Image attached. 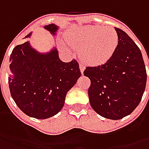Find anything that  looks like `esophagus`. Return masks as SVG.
Listing matches in <instances>:
<instances>
[{"label": "esophagus", "instance_id": "obj_1", "mask_svg": "<svg viewBox=\"0 0 149 149\" xmlns=\"http://www.w3.org/2000/svg\"><path fill=\"white\" fill-rule=\"evenodd\" d=\"M84 69H85V66L83 64H79V70H80V72H81V74H83L84 73Z\"/></svg>", "mask_w": 149, "mask_h": 149}]
</instances>
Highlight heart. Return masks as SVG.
I'll list each match as a JSON object with an SVG mask.
<instances>
[{
  "instance_id": "heart-1",
  "label": "heart",
  "mask_w": 149,
  "mask_h": 149,
  "mask_svg": "<svg viewBox=\"0 0 149 149\" xmlns=\"http://www.w3.org/2000/svg\"><path fill=\"white\" fill-rule=\"evenodd\" d=\"M71 47L81 49L82 58L91 65H102L113 55L118 44L117 31L111 27L82 26L65 36Z\"/></svg>"
}]
</instances>
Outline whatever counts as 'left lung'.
<instances>
[{
    "instance_id": "left-lung-1",
    "label": "left lung",
    "mask_w": 149,
    "mask_h": 149,
    "mask_svg": "<svg viewBox=\"0 0 149 149\" xmlns=\"http://www.w3.org/2000/svg\"><path fill=\"white\" fill-rule=\"evenodd\" d=\"M118 44L105 64L87 67L84 74L90 79L89 103L102 117L118 120L130 114L140 103L147 74L139 48L125 32L115 28Z\"/></svg>"
}]
</instances>
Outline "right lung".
Returning a JSON list of instances; mask_svg holds the SVG:
<instances>
[{
    "mask_svg": "<svg viewBox=\"0 0 149 149\" xmlns=\"http://www.w3.org/2000/svg\"><path fill=\"white\" fill-rule=\"evenodd\" d=\"M44 28L53 36L60 29L55 24ZM31 35V32L25 38ZM10 61V95L21 111L37 119L57 114L65 104L68 91L81 75L77 61L60 60L55 46L41 53L26 41L15 47Z\"/></svg>",
    "mask_w": 149,
    "mask_h": 149,
    "instance_id": "add662e5",
    "label": "right lung"
}]
</instances>
